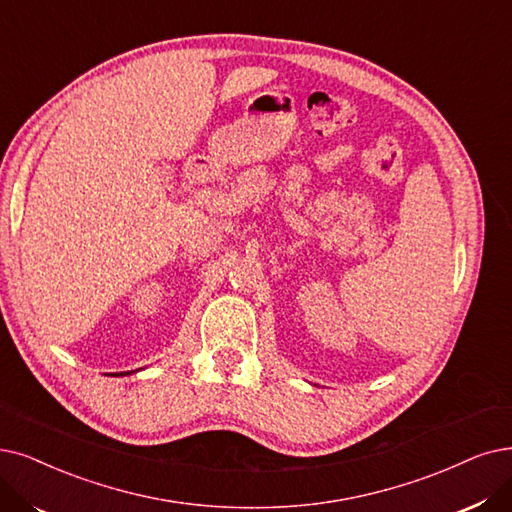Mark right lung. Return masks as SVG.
I'll use <instances>...</instances> for the list:
<instances>
[{"mask_svg":"<svg viewBox=\"0 0 512 512\" xmlns=\"http://www.w3.org/2000/svg\"><path fill=\"white\" fill-rule=\"evenodd\" d=\"M138 372V370H136ZM126 374H134V372H126ZM126 374H111V376H126Z\"/></svg>","mask_w":512,"mask_h":512,"instance_id":"1","label":"right lung"}]
</instances>
